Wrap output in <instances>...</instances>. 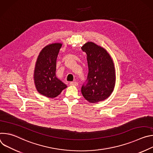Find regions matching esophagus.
Listing matches in <instances>:
<instances>
[{"label":"esophagus","mask_w":153,"mask_h":153,"mask_svg":"<svg viewBox=\"0 0 153 153\" xmlns=\"http://www.w3.org/2000/svg\"><path fill=\"white\" fill-rule=\"evenodd\" d=\"M70 85H74V86H77L78 85V83L77 82H71L70 83Z\"/></svg>","instance_id":"esophagus-1"}]
</instances>
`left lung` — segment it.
I'll use <instances>...</instances> for the list:
<instances>
[{"label":"left lung","instance_id":"1","mask_svg":"<svg viewBox=\"0 0 153 153\" xmlns=\"http://www.w3.org/2000/svg\"><path fill=\"white\" fill-rule=\"evenodd\" d=\"M87 56L88 74L81 92L90 103H97L107 99L113 93L116 82L113 61L103 48L92 42L82 47Z\"/></svg>","mask_w":153,"mask_h":153}]
</instances>
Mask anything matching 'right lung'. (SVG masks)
Here are the masks:
<instances>
[{
  "label": "right lung",
  "instance_id": "right-lung-1",
  "mask_svg": "<svg viewBox=\"0 0 153 153\" xmlns=\"http://www.w3.org/2000/svg\"><path fill=\"white\" fill-rule=\"evenodd\" d=\"M62 44L54 43L43 48L37 59L34 80L37 91L46 97L54 98L67 86L56 76V60Z\"/></svg>",
  "mask_w": 153,
  "mask_h": 153
}]
</instances>
